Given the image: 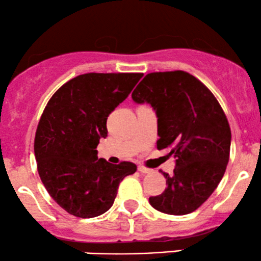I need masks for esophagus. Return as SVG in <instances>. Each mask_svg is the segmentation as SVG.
I'll use <instances>...</instances> for the list:
<instances>
[{"instance_id":"34e87169","label":"esophagus","mask_w":261,"mask_h":261,"mask_svg":"<svg viewBox=\"0 0 261 261\" xmlns=\"http://www.w3.org/2000/svg\"><path fill=\"white\" fill-rule=\"evenodd\" d=\"M139 172L140 173H142V174H147V173H151V169H148V168H146V167H143V166H139Z\"/></svg>"}]
</instances>
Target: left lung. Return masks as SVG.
I'll return each instance as SVG.
<instances>
[{"mask_svg":"<svg viewBox=\"0 0 261 261\" xmlns=\"http://www.w3.org/2000/svg\"><path fill=\"white\" fill-rule=\"evenodd\" d=\"M148 103L158 122L157 148L175 157L173 174L163 173L167 188L149 197L152 207L168 215H188L215 191L229 161L230 128L211 91L185 71L152 72L133 92Z\"/></svg>","mask_w":261,"mask_h":261,"instance_id":"obj_1","label":"left lung"}]
</instances>
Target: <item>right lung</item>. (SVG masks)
<instances>
[{"label": "right lung", "instance_id": "right-lung-1", "mask_svg": "<svg viewBox=\"0 0 261 261\" xmlns=\"http://www.w3.org/2000/svg\"><path fill=\"white\" fill-rule=\"evenodd\" d=\"M143 73H85L60 87L45 107L34 140L38 173L50 196L70 215L92 218L113 206L119 184L136 164L98 158L107 119Z\"/></svg>", "mask_w": 261, "mask_h": 261}]
</instances>
